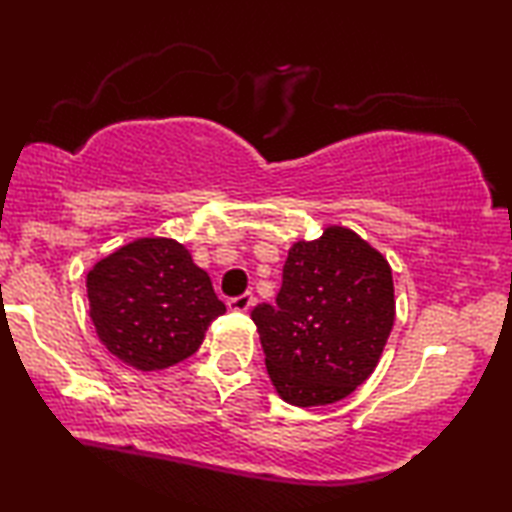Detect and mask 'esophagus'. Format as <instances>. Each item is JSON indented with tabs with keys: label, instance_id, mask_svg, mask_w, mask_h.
<instances>
[{
	"label": "esophagus",
	"instance_id": "1",
	"mask_svg": "<svg viewBox=\"0 0 512 512\" xmlns=\"http://www.w3.org/2000/svg\"><path fill=\"white\" fill-rule=\"evenodd\" d=\"M253 303H255V296L250 294V291H246V294L227 300V307H230L232 312H248L250 307H253Z\"/></svg>",
	"mask_w": 512,
	"mask_h": 512
}]
</instances>
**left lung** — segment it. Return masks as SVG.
<instances>
[{
    "label": "left lung",
    "instance_id": "left-lung-1",
    "mask_svg": "<svg viewBox=\"0 0 512 512\" xmlns=\"http://www.w3.org/2000/svg\"><path fill=\"white\" fill-rule=\"evenodd\" d=\"M387 259L348 227L289 248L275 305L253 321L271 383L298 408L346 399L367 380L394 326Z\"/></svg>",
    "mask_w": 512,
    "mask_h": 512
}]
</instances>
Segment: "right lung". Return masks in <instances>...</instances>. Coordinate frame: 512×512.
Listing matches in <instances>:
<instances>
[{
	"label": "right lung",
	"mask_w": 512,
	"mask_h": 512,
	"mask_svg": "<svg viewBox=\"0 0 512 512\" xmlns=\"http://www.w3.org/2000/svg\"><path fill=\"white\" fill-rule=\"evenodd\" d=\"M88 305L100 342L141 371L166 369L200 348L225 305L209 275L175 239H136L86 275Z\"/></svg>",
	"instance_id": "add662e5"
}]
</instances>
